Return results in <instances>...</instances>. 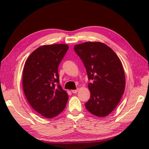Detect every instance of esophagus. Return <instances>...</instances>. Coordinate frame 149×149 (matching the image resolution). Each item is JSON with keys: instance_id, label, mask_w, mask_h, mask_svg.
Here are the masks:
<instances>
[{"instance_id": "1", "label": "esophagus", "mask_w": 149, "mask_h": 149, "mask_svg": "<svg viewBox=\"0 0 149 149\" xmlns=\"http://www.w3.org/2000/svg\"><path fill=\"white\" fill-rule=\"evenodd\" d=\"M78 90H79L78 88H77V90H72V92L73 93H77V91H78Z\"/></svg>"}]
</instances>
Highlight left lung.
I'll list each match as a JSON object with an SVG mask.
<instances>
[{
  "instance_id": "1",
  "label": "left lung",
  "mask_w": 149,
  "mask_h": 149,
  "mask_svg": "<svg viewBox=\"0 0 149 149\" xmlns=\"http://www.w3.org/2000/svg\"><path fill=\"white\" fill-rule=\"evenodd\" d=\"M74 50L91 80L88 86L90 98L85 107L95 116H106L115 109L124 93L125 78L122 63L116 53L102 42L77 44Z\"/></svg>"
}]
</instances>
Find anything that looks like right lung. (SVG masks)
<instances>
[{
  "mask_svg": "<svg viewBox=\"0 0 149 149\" xmlns=\"http://www.w3.org/2000/svg\"><path fill=\"white\" fill-rule=\"evenodd\" d=\"M68 49L66 44L41 46L26 59L22 85L31 107L47 118L61 113L67 103L68 95L59 83L58 66Z\"/></svg>",
  "mask_w": 149,
  "mask_h": 149,
  "instance_id": "right-lung-1",
  "label": "right lung"
}]
</instances>
